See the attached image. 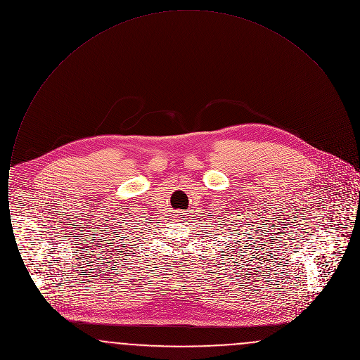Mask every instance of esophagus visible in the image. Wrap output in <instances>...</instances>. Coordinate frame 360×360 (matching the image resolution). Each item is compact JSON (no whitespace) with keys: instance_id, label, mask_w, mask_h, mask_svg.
<instances>
[{"instance_id":"obj_1","label":"esophagus","mask_w":360,"mask_h":360,"mask_svg":"<svg viewBox=\"0 0 360 360\" xmlns=\"http://www.w3.org/2000/svg\"><path fill=\"white\" fill-rule=\"evenodd\" d=\"M175 216H176V220H178V221H182V223H184V221L188 220V213H185L184 210H176V212H175Z\"/></svg>"}]
</instances>
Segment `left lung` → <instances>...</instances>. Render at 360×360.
Returning a JSON list of instances; mask_svg holds the SVG:
<instances>
[{"label":"left lung","instance_id":"1","mask_svg":"<svg viewBox=\"0 0 360 360\" xmlns=\"http://www.w3.org/2000/svg\"><path fill=\"white\" fill-rule=\"evenodd\" d=\"M233 231H235V229H233Z\"/></svg>","mask_w":360,"mask_h":360}]
</instances>
